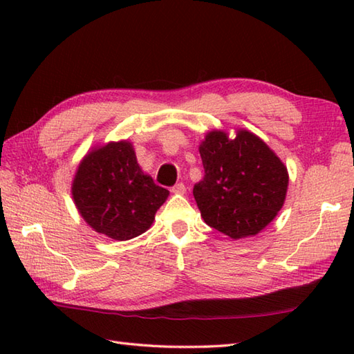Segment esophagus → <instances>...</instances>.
<instances>
[{"instance_id":"esophagus-1","label":"esophagus","mask_w":354,"mask_h":354,"mask_svg":"<svg viewBox=\"0 0 354 354\" xmlns=\"http://www.w3.org/2000/svg\"><path fill=\"white\" fill-rule=\"evenodd\" d=\"M185 190L187 189H185V185L183 183H179V184L171 187V193H175V194H184Z\"/></svg>"}]
</instances>
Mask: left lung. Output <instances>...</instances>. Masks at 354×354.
I'll return each mask as SVG.
<instances>
[{"mask_svg": "<svg viewBox=\"0 0 354 354\" xmlns=\"http://www.w3.org/2000/svg\"><path fill=\"white\" fill-rule=\"evenodd\" d=\"M205 175L193 189L202 219L231 239L255 236L280 212L289 185L283 161L257 135L209 131L199 145Z\"/></svg>", "mask_w": 354, "mask_h": 354, "instance_id": "1", "label": "left lung"}]
</instances>
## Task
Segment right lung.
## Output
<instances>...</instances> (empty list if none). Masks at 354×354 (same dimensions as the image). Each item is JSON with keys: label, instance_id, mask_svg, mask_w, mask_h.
<instances>
[{"label": "right lung", "instance_id": "add662e5", "mask_svg": "<svg viewBox=\"0 0 354 354\" xmlns=\"http://www.w3.org/2000/svg\"><path fill=\"white\" fill-rule=\"evenodd\" d=\"M79 214L94 231L114 240L146 232L169 198L137 161L131 141H109L84 156L71 184Z\"/></svg>", "mask_w": 354, "mask_h": 354}]
</instances>
